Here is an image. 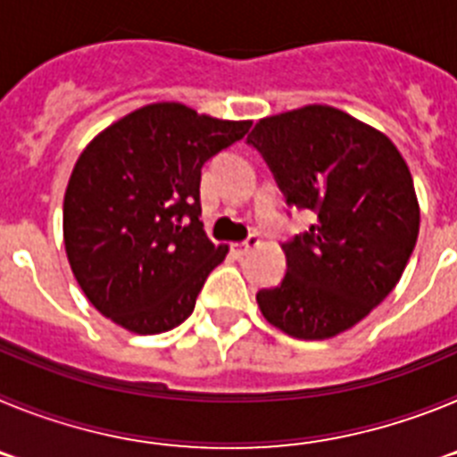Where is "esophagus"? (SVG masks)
I'll list each match as a JSON object with an SVG mask.
<instances>
[{"mask_svg":"<svg viewBox=\"0 0 457 457\" xmlns=\"http://www.w3.org/2000/svg\"><path fill=\"white\" fill-rule=\"evenodd\" d=\"M258 245H261V237H258L256 233H252V236H249L245 242H237V245H233V253H236V256H245V253H249L253 247H258Z\"/></svg>","mask_w":457,"mask_h":457,"instance_id":"34e87169","label":"esophagus"}]
</instances>
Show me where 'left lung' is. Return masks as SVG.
<instances>
[{"label": "left lung", "mask_w": 457, "mask_h": 457, "mask_svg": "<svg viewBox=\"0 0 457 457\" xmlns=\"http://www.w3.org/2000/svg\"><path fill=\"white\" fill-rule=\"evenodd\" d=\"M309 231L284 242L286 277L256 293L288 337L322 341L364 320L401 281L419 236L411 173L389 137L341 109L309 104L247 137Z\"/></svg>", "instance_id": "left-lung-1"}]
</instances>
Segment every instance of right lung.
Instances as JSON below:
<instances>
[{"instance_id": "right-lung-1", "label": "right lung", "mask_w": 457, "mask_h": 457, "mask_svg": "<svg viewBox=\"0 0 457 457\" xmlns=\"http://www.w3.org/2000/svg\"><path fill=\"white\" fill-rule=\"evenodd\" d=\"M249 128L157 103L84 148L63 196V242L79 288L104 318L160 334L192 316L228 252L199 220L201 169Z\"/></svg>"}]
</instances>
